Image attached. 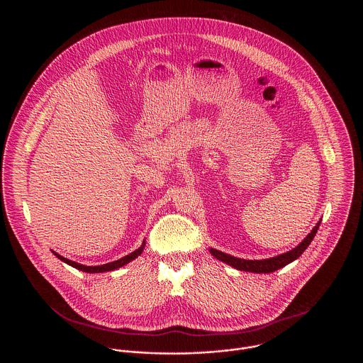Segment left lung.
I'll use <instances>...</instances> for the list:
<instances>
[{
    "instance_id": "1",
    "label": "left lung",
    "mask_w": 363,
    "mask_h": 363,
    "mask_svg": "<svg viewBox=\"0 0 363 363\" xmlns=\"http://www.w3.org/2000/svg\"><path fill=\"white\" fill-rule=\"evenodd\" d=\"M320 222L318 220L315 223V226L311 230V233L292 250L286 252V253H282V255H278L275 257H269V259H238V257H233L230 255H226L223 252H219L216 249H209V253L215 257V259H220L222 262L236 268V269H240V271H247V272H256V274H268V272H274L285 265H288L289 262L295 261L298 259L306 249L308 246L311 245L313 238L315 236L317 233V229L320 226Z\"/></svg>"
}]
</instances>
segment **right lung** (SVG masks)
Segmentation results:
<instances>
[{
  "instance_id": "add662e5",
  "label": "right lung",
  "mask_w": 363,
  "mask_h": 363,
  "mask_svg": "<svg viewBox=\"0 0 363 363\" xmlns=\"http://www.w3.org/2000/svg\"><path fill=\"white\" fill-rule=\"evenodd\" d=\"M144 247H145V240L143 242L141 247H138V249H137V250H134L133 253H130V255L124 256L123 259H116V261L107 262V264H104V265H84V264H79V262H77V261L65 259V257L60 256L58 253H55V252H52H52L54 253V256H55V257H58V259L64 261L65 264H68V265H71V267H74V268H77V269H79V271H84V272H89V274H98V272H107V271H114V269H117V268H120V267H123V265L128 264L130 261H133V259H137L138 256H141V253L144 252Z\"/></svg>"
}]
</instances>
